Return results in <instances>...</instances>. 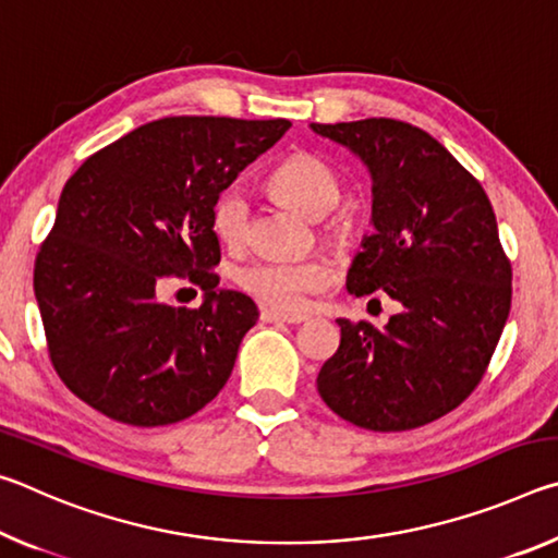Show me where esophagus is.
I'll list each match as a JSON object with an SVG mask.
<instances>
[{"label":"esophagus","mask_w":558,"mask_h":558,"mask_svg":"<svg viewBox=\"0 0 558 558\" xmlns=\"http://www.w3.org/2000/svg\"><path fill=\"white\" fill-rule=\"evenodd\" d=\"M263 323H282V325H300L305 323L307 315L302 313H280V310H260Z\"/></svg>","instance_id":"34e87169"}]
</instances>
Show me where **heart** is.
<instances>
[{
  "label": "heart",
  "mask_w": 558,
  "mask_h": 558,
  "mask_svg": "<svg viewBox=\"0 0 558 558\" xmlns=\"http://www.w3.org/2000/svg\"><path fill=\"white\" fill-rule=\"evenodd\" d=\"M268 184L272 194L305 214L323 219L342 199V184L327 162L315 155H292L276 167ZM251 226V196L241 184L226 186L211 209V229L223 245L239 248ZM329 268L323 260H253L235 270V282L251 295L282 310H295L307 292L327 286Z\"/></svg>",
  "instance_id": "b5f03b06"
}]
</instances>
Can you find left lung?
<instances>
[{"instance_id":"1","label":"left lung","mask_w":558,"mask_h":558,"mask_svg":"<svg viewBox=\"0 0 558 558\" xmlns=\"http://www.w3.org/2000/svg\"><path fill=\"white\" fill-rule=\"evenodd\" d=\"M310 130L349 149L372 177L374 231L349 266L347 290L401 305L384 329L337 319L342 339L317 374V391L359 428L426 426L483 379L512 305L493 204L436 137L409 122Z\"/></svg>"}]
</instances>
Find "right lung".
I'll use <instances>...</instances> for the list:
<instances>
[{"label": "right lung", "instance_id": "1", "mask_svg": "<svg viewBox=\"0 0 558 558\" xmlns=\"http://www.w3.org/2000/svg\"><path fill=\"white\" fill-rule=\"evenodd\" d=\"M290 128L288 120L162 118L88 157L65 182L34 268V295L61 381L130 426L202 411L233 372L258 307L219 288L216 196ZM184 271L196 311L158 282Z\"/></svg>", "mask_w": 558, "mask_h": 558}]
</instances>
